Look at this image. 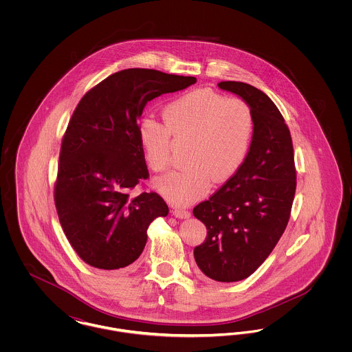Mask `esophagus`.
Instances as JSON below:
<instances>
[{
	"instance_id": "esophagus-1",
	"label": "esophagus",
	"mask_w": 352,
	"mask_h": 352,
	"mask_svg": "<svg viewBox=\"0 0 352 352\" xmlns=\"http://www.w3.org/2000/svg\"><path fill=\"white\" fill-rule=\"evenodd\" d=\"M173 215L175 217V218L178 219H187L190 218V212L187 211V210H181V208H174L173 210Z\"/></svg>"
}]
</instances>
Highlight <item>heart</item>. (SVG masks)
<instances>
[{"label":"heart","mask_w":352,"mask_h":352,"mask_svg":"<svg viewBox=\"0 0 352 352\" xmlns=\"http://www.w3.org/2000/svg\"><path fill=\"white\" fill-rule=\"evenodd\" d=\"M164 125L140 120L137 134L144 158L153 171H165L171 161V138L188 141L187 168L168 173L157 188L168 201L184 206L203 198L212 184L232 179L247 162L254 138L251 105L237 96L195 89L170 101Z\"/></svg>","instance_id":"b5f03b06"}]
</instances>
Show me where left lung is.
<instances>
[{
    "instance_id": "left-lung-1",
    "label": "left lung",
    "mask_w": 352,
    "mask_h": 352,
    "mask_svg": "<svg viewBox=\"0 0 352 352\" xmlns=\"http://www.w3.org/2000/svg\"><path fill=\"white\" fill-rule=\"evenodd\" d=\"M251 105L254 138L251 154L232 179L223 184L192 214L207 228L195 247L201 273L218 283L248 278L274 250L290 219L297 174L292 135L268 96L243 82H220Z\"/></svg>"
}]
</instances>
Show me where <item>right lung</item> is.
<instances>
[{"instance_id":"obj_1","label":"right lung","mask_w":352,"mask_h":352,"mask_svg":"<svg viewBox=\"0 0 352 352\" xmlns=\"http://www.w3.org/2000/svg\"><path fill=\"white\" fill-rule=\"evenodd\" d=\"M195 83L194 76L128 68L92 87L76 105L62 138L54 201L85 264L104 270L131 265L145 248L151 221L168 215L157 192L131 197L149 178L138 118L148 101Z\"/></svg>"}]
</instances>
